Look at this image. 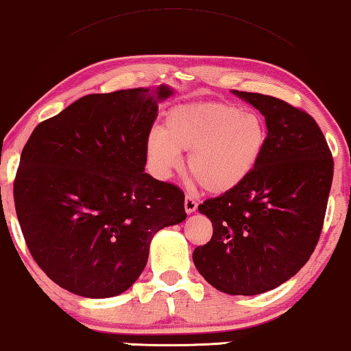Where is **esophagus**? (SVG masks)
Masks as SVG:
<instances>
[{"instance_id": "1", "label": "esophagus", "mask_w": 351, "mask_h": 351, "mask_svg": "<svg viewBox=\"0 0 351 351\" xmlns=\"http://www.w3.org/2000/svg\"><path fill=\"white\" fill-rule=\"evenodd\" d=\"M197 208V201L194 199L193 196H186L184 197V210L188 212V214H193L194 210Z\"/></svg>"}]
</instances>
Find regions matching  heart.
Listing matches in <instances>:
<instances>
[{
	"label": "heart",
	"instance_id": "1",
	"mask_svg": "<svg viewBox=\"0 0 351 351\" xmlns=\"http://www.w3.org/2000/svg\"><path fill=\"white\" fill-rule=\"evenodd\" d=\"M267 131L254 112L204 101L184 104L167 113L165 128L154 130L147 155L158 175L168 176L189 152L188 170L204 191L228 193L254 170L265 147Z\"/></svg>",
	"mask_w": 351,
	"mask_h": 351
}]
</instances>
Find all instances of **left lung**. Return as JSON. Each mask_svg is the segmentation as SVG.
<instances>
[{
    "label": "left lung",
    "instance_id": "obj_1",
    "mask_svg": "<svg viewBox=\"0 0 351 351\" xmlns=\"http://www.w3.org/2000/svg\"><path fill=\"white\" fill-rule=\"evenodd\" d=\"M264 114L267 139L238 188L199 204L212 221L197 246L199 274L228 295H259L291 278L321 237L334 158L311 114L270 95L234 90Z\"/></svg>",
    "mask_w": 351,
    "mask_h": 351
}]
</instances>
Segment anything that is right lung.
Returning <instances> with one entry per match:
<instances>
[{"label":"right lung","instance_id":"1","mask_svg":"<svg viewBox=\"0 0 351 351\" xmlns=\"http://www.w3.org/2000/svg\"><path fill=\"white\" fill-rule=\"evenodd\" d=\"M167 86L90 94L35 128L14 180L17 220L38 267L71 293L110 298L147 264L154 234L186 219L178 186L144 173Z\"/></svg>","mask_w":351,"mask_h":351}]
</instances>
